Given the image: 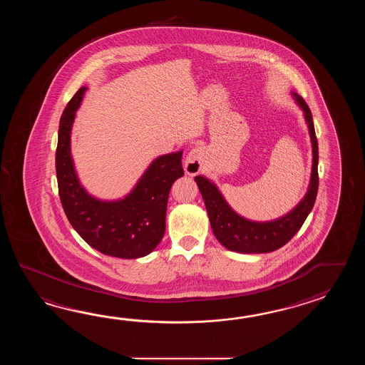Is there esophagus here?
<instances>
[{"instance_id":"esophagus-1","label":"esophagus","mask_w":365,"mask_h":365,"mask_svg":"<svg viewBox=\"0 0 365 365\" xmlns=\"http://www.w3.org/2000/svg\"><path fill=\"white\" fill-rule=\"evenodd\" d=\"M203 158H205V151L200 146L193 148L189 151L185 159V172L189 176H195L202 171Z\"/></svg>"}]
</instances>
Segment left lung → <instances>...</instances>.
<instances>
[{"instance_id": "8db88e82", "label": "left lung", "mask_w": 365, "mask_h": 365, "mask_svg": "<svg viewBox=\"0 0 365 365\" xmlns=\"http://www.w3.org/2000/svg\"><path fill=\"white\" fill-rule=\"evenodd\" d=\"M297 104L303 108L305 120L309 126L310 138L313 146V167L308 193L303 201L297 205L286 217H280L274 222L256 223L250 222L233 211L217 186L209 180L197 176L195 181L200 187L202 198L206 205L209 214L210 225L217 240L225 248L239 253H269L282 248L291 240L296 232L302 228L305 219L309 215L314 206L318 192V143L313 117L309 107L303 98L294 93Z\"/></svg>"}]
</instances>
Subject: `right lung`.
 I'll use <instances>...</instances> for the list:
<instances>
[{
    "label": "right lung",
    "instance_id": "add662e5",
    "mask_svg": "<svg viewBox=\"0 0 365 365\" xmlns=\"http://www.w3.org/2000/svg\"><path fill=\"white\" fill-rule=\"evenodd\" d=\"M86 87L62 112L56 148V175L62 209L83 240L103 255L140 258L151 253L165 231L171 186L184 175L182 151L158 158L124 200L103 202L79 185L70 156V130Z\"/></svg>",
    "mask_w": 365,
    "mask_h": 365
}]
</instances>
